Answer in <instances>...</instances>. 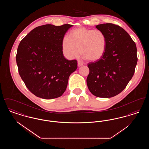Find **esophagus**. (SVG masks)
I'll return each instance as SVG.
<instances>
[{
	"label": "esophagus",
	"mask_w": 149,
	"mask_h": 149,
	"mask_svg": "<svg viewBox=\"0 0 149 149\" xmlns=\"http://www.w3.org/2000/svg\"><path fill=\"white\" fill-rule=\"evenodd\" d=\"M83 65V63H81V61H78V66L79 67H80V66H82Z\"/></svg>",
	"instance_id": "esophagus-1"
}]
</instances>
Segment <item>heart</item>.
<instances>
[{
	"label": "heart",
	"mask_w": 149,
	"mask_h": 149,
	"mask_svg": "<svg viewBox=\"0 0 149 149\" xmlns=\"http://www.w3.org/2000/svg\"><path fill=\"white\" fill-rule=\"evenodd\" d=\"M107 38L99 29L80 28L72 31L69 37L65 36L62 49L65 56L72 58L81 55L91 61H97L103 56L106 49Z\"/></svg>",
	"instance_id": "b5f03b06"
}]
</instances>
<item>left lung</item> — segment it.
I'll use <instances>...</instances> for the list:
<instances>
[{
    "instance_id": "8db88e82",
    "label": "left lung",
    "mask_w": 149,
    "mask_h": 149,
    "mask_svg": "<svg viewBox=\"0 0 149 149\" xmlns=\"http://www.w3.org/2000/svg\"><path fill=\"white\" fill-rule=\"evenodd\" d=\"M95 27L106 35V49L99 60L88 64L86 83L94 95L111 98L126 87L134 74L137 63L136 45L119 26L104 23Z\"/></svg>"
}]
</instances>
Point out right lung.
<instances>
[{"instance_id": "obj_1", "label": "right lung", "mask_w": 149, "mask_h": 149, "mask_svg": "<svg viewBox=\"0 0 149 149\" xmlns=\"http://www.w3.org/2000/svg\"><path fill=\"white\" fill-rule=\"evenodd\" d=\"M72 25L45 24L32 29L19 43L16 55L18 72L29 91L43 99L56 98L66 91L78 68L76 60L63 55L64 35Z\"/></svg>"}]
</instances>
